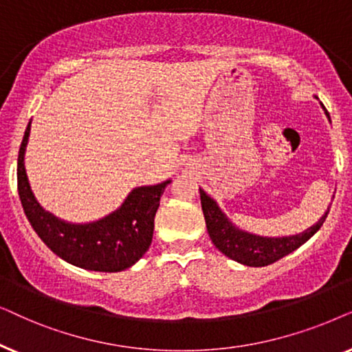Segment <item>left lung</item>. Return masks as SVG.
Masks as SVG:
<instances>
[{
    "label": "left lung",
    "mask_w": 352,
    "mask_h": 352,
    "mask_svg": "<svg viewBox=\"0 0 352 352\" xmlns=\"http://www.w3.org/2000/svg\"><path fill=\"white\" fill-rule=\"evenodd\" d=\"M320 106L323 107L322 102ZM323 111H325L327 117L330 119V114L327 112L325 107H323ZM199 195L206 227H208V233L215 248L227 257H230V259L250 267H264L274 264L275 261L282 259V257L288 256L289 252L298 250L309 238L316 235L330 212V208H327L325 212H323L322 217L316 223L311 225L304 232L296 233V235L262 236L243 230L236 223H233L228 219V215L220 209L217 201L210 198L203 188H199Z\"/></svg>",
    "instance_id": "obj_1"
}]
</instances>
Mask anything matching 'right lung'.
I'll return each instance as SVG.
<instances>
[{
	"label": "right lung",
	"mask_w": 352,
	"mask_h": 352,
	"mask_svg": "<svg viewBox=\"0 0 352 352\" xmlns=\"http://www.w3.org/2000/svg\"><path fill=\"white\" fill-rule=\"evenodd\" d=\"M27 125L17 157V190L23 212L41 241L69 264L95 272H122L142 259L153 240L154 215L170 179L137 186L119 208L93 222L75 223L45 210L32 191L25 170Z\"/></svg>",
	"instance_id": "add662e5"
}]
</instances>
